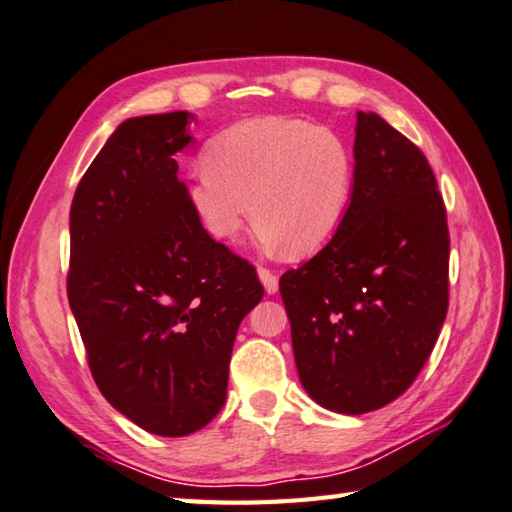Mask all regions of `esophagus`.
Instances as JSON below:
<instances>
[{
  "instance_id": "esophagus-1",
  "label": "esophagus",
  "mask_w": 512,
  "mask_h": 512,
  "mask_svg": "<svg viewBox=\"0 0 512 512\" xmlns=\"http://www.w3.org/2000/svg\"><path fill=\"white\" fill-rule=\"evenodd\" d=\"M257 275H259V280H262L266 293H277V288H280V277H277L275 271H271V268H266V266H259Z\"/></svg>"
}]
</instances>
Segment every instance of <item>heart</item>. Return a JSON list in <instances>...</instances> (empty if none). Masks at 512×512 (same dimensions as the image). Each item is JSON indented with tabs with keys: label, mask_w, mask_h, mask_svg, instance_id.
Here are the masks:
<instances>
[{
	"label": "heart",
	"mask_w": 512,
	"mask_h": 512,
	"mask_svg": "<svg viewBox=\"0 0 512 512\" xmlns=\"http://www.w3.org/2000/svg\"><path fill=\"white\" fill-rule=\"evenodd\" d=\"M203 167L188 183V203L208 235L235 244L253 215L268 244L293 257L336 237L356 190L345 138L293 116L230 125L206 145Z\"/></svg>",
	"instance_id": "heart-1"
}]
</instances>
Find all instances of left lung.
Returning <instances> with one entry per match:
<instances>
[{
	"mask_svg": "<svg viewBox=\"0 0 512 512\" xmlns=\"http://www.w3.org/2000/svg\"><path fill=\"white\" fill-rule=\"evenodd\" d=\"M356 190L327 246L286 271L297 374L340 414L380 410L421 374L448 313L450 232L425 154L358 111Z\"/></svg>",
	"mask_w": 512,
	"mask_h": 512,
	"instance_id": "1",
	"label": "left lung"
}]
</instances>
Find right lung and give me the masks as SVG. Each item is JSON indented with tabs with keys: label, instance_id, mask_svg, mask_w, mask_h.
<instances>
[{
	"label": "right lung",
	"instance_id": "right-lung-1",
	"mask_svg": "<svg viewBox=\"0 0 512 512\" xmlns=\"http://www.w3.org/2000/svg\"><path fill=\"white\" fill-rule=\"evenodd\" d=\"M188 111L129 118L71 201L67 295L102 396L143 430L185 436L226 403L241 320L262 300L255 266L212 239L176 152Z\"/></svg>",
	"mask_w": 512,
	"mask_h": 512
}]
</instances>
